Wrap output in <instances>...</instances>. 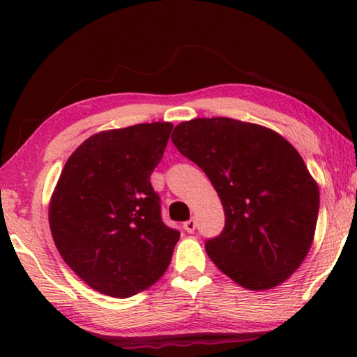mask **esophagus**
I'll list each match as a JSON object with an SVG mask.
<instances>
[{"mask_svg":"<svg viewBox=\"0 0 357 357\" xmlns=\"http://www.w3.org/2000/svg\"><path fill=\"white\" fill-rule=\"evenodd\" d=\"M183 229H185V231H187L188 234L195 232V229H197V221H195V219H188V221L183 222Z\"/></svg>","mask_w":357,"mask_h":357,"instance_id":"34e87169","label":"esophagus"}]
</instances>
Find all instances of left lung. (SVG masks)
<instances>
[{
    "label": "left lung",
    "instance_id": "left-lung-1",
    "mask_svg": "<svg viewBox=\"0 0 357 357\" xmlns=\"http://www.w3.org/2000/svg\"><path fill=\"white\" fill-rule=\"evenodd\" d=\"M172 143L221 198L226 224L204 243L214 265L252 291L287 280L310 250L320 206L294 146L265 126L224 116L182 121Z\"/></svg>",
    "mask_w": 357,
    "mask_h": 357
}]
</instances>
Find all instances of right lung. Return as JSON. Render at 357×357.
<instances>
[{"label":"right lung","instance_id":"right-lung-1","mask_svg":"<svg viewBox=\"0 0 357 357\" xmlns=\"http://www.w3.org/2000/svg\"><path fill=\"white\" fill-rule=\"evenodd\" d=\"M174 125L100 131L66 160L48 221L66 265L92 289L130 297L167 270L180 232L165 226L149 178Z\"/></svg>","mask_w":357,"mask_h":357}]
</instances>
